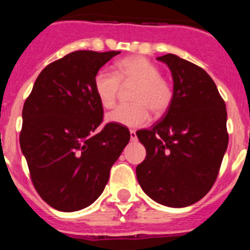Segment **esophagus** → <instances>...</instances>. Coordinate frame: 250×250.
Listing matches in <instances>:
<instances>
[{"instance_id": "esophagus-1", "label": "esophagus", "mask_w": 250, "mask_h": 250, "mask_svg": "<svg viewBox=\"0 0 250 250\" xmlns=\"http://www.w3.org/2000/svg\"><path fill=\"white\" fill-rule=\"evenodd\" d=\"M130 140L131 141H136L137 140V136H136V131L135 130H130Z\"/></svg>"}]
</instances>
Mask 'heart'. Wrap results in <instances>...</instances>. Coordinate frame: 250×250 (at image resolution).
I'll use <instances>...</instances> for the list:
<instances>
[{
  "label": "heart",
  "mask_w": 250,
  "mask_h": 250,
  "mask_svg": "<svg viewBox=\"0 0 250 250\" xmlns=\"http://www.w3.org/2000/svg\"><path fill=\"white\" fill-rule=\"evenodd\" d=\"M159 68L143 56H129L116 63V71L101 69L94 77V89L104 108L115 104L121 83L135 84L133 104H121L110 111L105 120L125 127H141L149 121V109L155 115L167 110L173 100L171 85L162 79Z\"/></svg>",
  "instance_id": "b5f03b06"
}]
</instances>
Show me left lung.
<instances>
[{"instance_id":"left-lung-1","label":"left lung","mask_w":250,"mask_h":250,"mask_svg":"<svg viewBox=\"0 0 250 250\" xmlns=\"http://www.w3.org/2000/svg\"><path fill=\"white\" fill-rule=\"evenodd\" d=\"M173 76V100L161 121L136 133L147 156L136 167L142 190L155 202L182 208L213 187L228 147L227 110L202 68L174 54L156 57Z\"/></svg>"}]
</instances>
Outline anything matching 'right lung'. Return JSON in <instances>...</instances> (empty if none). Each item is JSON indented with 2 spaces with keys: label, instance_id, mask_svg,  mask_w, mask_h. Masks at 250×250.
I'll return each instance as SVG.
<instances>
[{
  "label": "right lung",
  "instance_id": "add662e5",
  "mask_svg": "<svg viewBox=\"0 0 250 250\" xmlns=\"http://www.w3.org/2000/svg\"><path fill=\"white\" fill-rule=\"evenodd\" d=\"M120 53L79 50L50 63L23 105L22 154L37 193L60 211L81 210L99 199L130 139L116 123L96 131L103 108L94 77Z\"/></svg>",
  "mask_w": 250,
  "mask_h": 250
}]
</instances>
